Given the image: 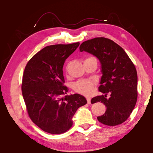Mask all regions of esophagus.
Here are the masks:
<instances>
[{
	"mask_svg": "<svg viewBox=\"0 0 153 153\" xmlns=\"http://www.w3.org/2000/svg\"><path fill=\"white\" fill-rule=\"evenodd\" d=\"M91 98H89V97H87V103L88 104H90L91 103Z\"/></svg>",
	"mask_w": 153,
	"mask_h": 153,
	"instance_id": "34e87169",
	"label": "esophagus"
}]
</instances>
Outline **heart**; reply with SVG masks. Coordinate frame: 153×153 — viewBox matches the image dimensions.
<instances>
[{
  "label": "heart",
  "instance_id": "obj_1",
  "mask_svg": "<svg viewBox=\"0 0 153 153\" xmlns=\"http://www.w3.org/2000/svg\"><path fill=\"white\" fill-rule=\"evenodd\" d=\"M94 58V57H89L88 59ZM94 86V83L91 80H80L76 82L74 84V90L76 92L80 93L84 95H88L91 93Z\"/></svg>",
  "mask_w": 153,
  "mask_h": 153
}]
</instances>
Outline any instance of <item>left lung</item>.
I'll use <instances>...</instances> for the list:
<instances>
[{
    "label": "left lung",
    "instance_id": "8db88e82",
    "mask_svg": "<svg viewBox=\"0 0 153 153\" xmlns=\"http://www.w3.org/2000/svg\"><path fill=\"white\" fill-rule=\"evenodd\" d=\"M80 51L94 55L101 64L99 91L103 94L92 98L91 103L100 101L106 109L97 119L107 126L123 123L130 115L137 100V73L133 63L119 45L105 38L84 41ZM108 94L110 97L106 98Z\"/></svg>",
    "mask_w": 153,
    "mask_h": 153
}]
</instances>
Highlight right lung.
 Returning <instances> with one entry per match:
<instances>
[{
    "label": "right lung",
    "mask_w": 153,
    "mask_h": 153,
    "mask_svg": "<svg viewBox=\"0 0 153 153\" xmlns=\"http://www.w3.org/2000/svg\"><path fill=\"white\" fill-rule=\"evenodd\" d=\"M80 43L46 47L32 57L25 66L22 91L30 119L45 132L61 134L73 125L77 109L87 103L79 94L64 96L62 68L66 59Z\"/></svg>",
    "instance_id": "add662e5"
}]
</instances>
